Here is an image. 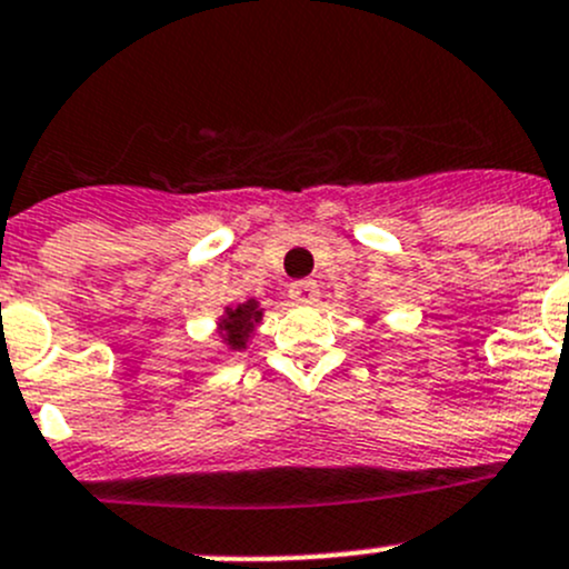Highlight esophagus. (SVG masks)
Wrapping results in <instances>:
<instances>
[{
	"label": "esophagus",
	"mask_w": 569,
	"mask_h": 569,
	"mask_svg": "<svg viewBox=\"0 0 569 569\" xmlns=\"http://www.w3.org/2000/svg\"><path fill=\"white\" fill-rule=\"evenodd\" d=\"M291 300L297 302H317L319 300V286L313 280H297L289 289Z\"/></svg>",
	"instance_id": "obj_1"
}]
</instances>
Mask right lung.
I'll list each match as a JSON object with an SVG mask.
<instances>
[{
    "label": "right lung",
    "instance_id": "add662e5",
    "mask_svg": "<svg viewBox=\"0 0 569 569\" xmlns=\"http://www.w3.org/2000/svg\"><path fill=\"white\" fill-rule=\"evenodd\" d=\"M261 311L256 308V302H244V306L228 311V319H222V332H226V341L231 343L233 349H244V341L256 327Z\"/></svg>",
    "mask_w": 569,
    "mask_h": 569
}]
</instances>
